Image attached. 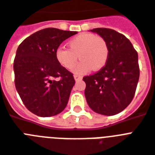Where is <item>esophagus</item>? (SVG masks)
I'll use <instances>...</instances> for the list:
<instances>
[{"instance_id": "esophagus-1", "label": "esophagus", "mask_w": 155, "mask_h": 155, "mask_svg": "<svg viewBox=\"0 0 155 155\" xmlns=\"http://www.w3.org/2000/svg\"><path fill=\"white\" fill-rule=\"evenodd\" d=\"M74 79H75V81H79V80H82V76H80V75H74Z\"/></svg>"}]
</instances>
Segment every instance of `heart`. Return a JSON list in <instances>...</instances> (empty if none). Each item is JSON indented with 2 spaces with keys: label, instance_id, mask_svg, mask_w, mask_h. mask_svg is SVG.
Returning <instances> with one entry per match:
<instances>
[{
  "label": "heart",
  "instance_id": "obj_1",
  "mask_svg": "<svg viewBox=\"0 0 155 155\" xmlns=\"http://www.w3.org/2000/svg\"><path fill=\"white\" fill-rule=\"evenodd\" d=\"M69 49L58 47L55 51L56 59L61 66L70 70L77 61L80 62L73 68V72L83 75L91 69L98 71L104 67L108 58V44L103 38L90 33H81L68 42Z\"/></svg>",
  "mask_w": 155,
  "mask_h": 155
}]
</instances>
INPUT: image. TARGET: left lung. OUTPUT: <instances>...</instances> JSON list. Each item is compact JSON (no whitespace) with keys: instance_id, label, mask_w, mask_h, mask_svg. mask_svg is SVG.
<instances>
[{"instance_id":"1","label":"left lung","mask_w":155,"mask_h":155,"mask_svg":"<svg viewBox=\"0 0 155 155\" xmlns=\"http://www.w3.org/2000/svg\"><path fill=\"white\" fill-rule=\"evenodd\" d=\"M105 40L108 58L103 68L83 78L84 94L92 110L105 116L116 115L127 107L134 97L139 80L137 52L125 35L107 28L91 30Z\"/></svg>"}]
</instances>
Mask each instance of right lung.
Listing matches in <instances>:
<instances>
[{
  "label": "right lung",
  "instance_id": "obj_1",
  "mask_svg": "<svg viewBox=\"0 0 155 155\" xmlns=\"http://www.w3.org/2000/svg\"><path fill=\"white\" fill-rule=\"evenodd\" d=\"M76 34L47 28L19 45L13 63L15 87L23 104L35 115L55 116L68 104L75 80L58 63L55 51L64 40Z\"/></svg>",
  "mask_w": 155,
  "mask_h": 155
}]
</instances>
